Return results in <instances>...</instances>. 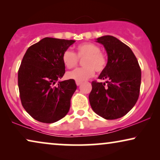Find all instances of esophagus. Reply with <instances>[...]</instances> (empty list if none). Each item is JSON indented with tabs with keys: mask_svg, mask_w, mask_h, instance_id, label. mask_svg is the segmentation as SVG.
<instances>
[{
	"mask_svg": "<svg viewBox=\"0 0 160 160\" xmlns=\"http://www.w3.org/2000/svg\"><path fill=\"white\" fill-rule=\"evenodd\" d=\"M76 84L77 86H79V85L82 84V82H78V81H76Z\"/></svg>",
	"mask_w": 160,
	"mask_h": 160,
	"instance_id": "obj_1",
	"label": "esophagus"
}]
</instances>
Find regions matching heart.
I'll return each mask as SVG.
<instances>
[{
    "label": "heart",
    "mask_w": 160,
    "mask_h": 160,
    "mask_svg": "<svg viewBox=\"0 0 160 160\" xmlns=\"http://www.w3.org/2000/svg\"><path fill=\"white\" fill-rule=\"evenodd\" d=\"M84 67L78 68L67 73V77L78 82L86 80L94 76L95 71L101 73L108 63L107 57L100 51V47L95 43H83L76 47V54L71 49H66L62 56V62L68 68L77 65L79 59H83Z\"/></svg>",
    "instance_id": "obj_1"
}]
</instances>
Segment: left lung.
<instances>
[{"instance_id": "1", "label": "left lung", "mask_w": 160, "mask_h": 160, "mask_svg": "<svg viewBox=\"0 0 160 160\" xmlns=\"http://www.w3.org/2000/svg\"><path fill=\"white\" fill-rule=\"evenodd\" d=\"M108 54L106 69L99 79L92 82L89 100L92 110L106 119H117L126 115L138 99L141 71L132 50L119 39L105 36L97 39Z\"/></svg>"}]
</instances>
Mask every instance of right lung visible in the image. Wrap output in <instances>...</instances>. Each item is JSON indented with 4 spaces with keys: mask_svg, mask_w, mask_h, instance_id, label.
<instances>
[{
    "mask_svg": "<svg viewBox=\"0 0 160 160\" xmlns=\"http://www.w3.org/2000/svg\"><path fill=\"white\" fill-rule=\"evenodd\" d=\"M75 42L44 38L30 46L18 71V87L25 110L37 121L54 123L68 112L76 89L73 79L59 82L65 72L63 52Z\"/></svg>",
    "mask_w": 160,
    "mask_h": 160,
    "instance_id": "right-lung-1",
    "label": "right lung"
}]
</instances>
